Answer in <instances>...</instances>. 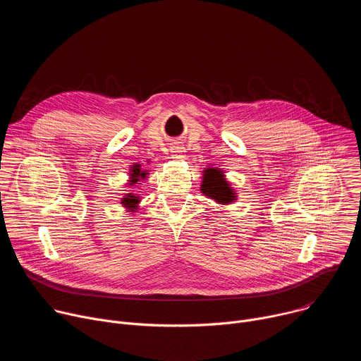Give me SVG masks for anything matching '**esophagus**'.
Here are the masks:
<instances>
[{
  "label": "esophagus",
  "instance_id": "1",
  "mask_svg": "<svg viewBox=\"0 0 361 361\" xmlns=\"http://www.w3.org/2000/svg\"><path fill=\"white\" fill-rule=\"evenodd\" d=\"M170 149H171V152H173V157H174V159H177V160L184 159V152H185V149H184V147H183V145L174 144Z\"/></svg>",
  "mask_w": 361,
  "mask_h": 361
}]
</instances>
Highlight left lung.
Masks as SVG:
<instances>
[{
    "label": "left lung",
    "instance_id": "8db88e82",
    "mask_svg": "<svg viewBox=\"0 0 361 361\" xmlns=\"http://www.w3.org/2000/svg\"><path fill=\"white\" fill-rule=\"evenodd\" d=\"M201 192L209 195V198H213L219 204H230L237 197L220 169L204 170Z\"/></svg>",
    "mask_w": 361,
    "mask_h": 361
}]
</instances>
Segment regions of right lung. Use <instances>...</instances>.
<instances>
[{
    "label": "right lung",
    "instance_id": "obj_1",
    "mask_svg": "<svg viewBox=\"0 0 361 361\" xmlns=\"http://www.w3.org/2000/svg\"><path fill=\"white\" fill-rule=\"evenodd\" d=\"M148 176V171L144 170L141 167V164H134L130 170V185H134V184H138L140 180H144L145 177ZM138 202H140V197L133 194V192H128L126 194V197L121 200V204L124 205V207L128 209V212H135L137 207H138Z\"/></svg>",
    "mask_w": 361,
    "mask_h": 361
}]
</instances>
